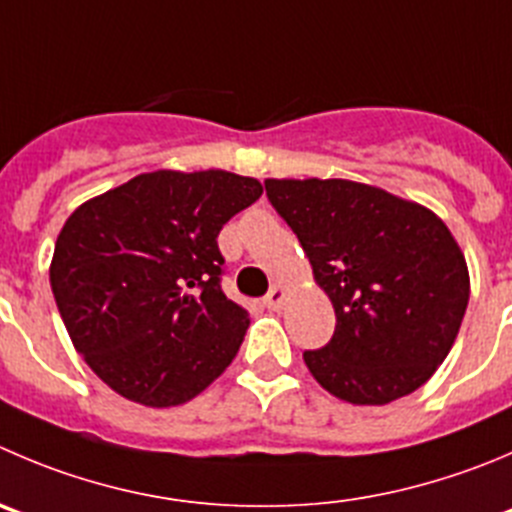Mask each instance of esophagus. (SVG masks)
<instances>
[{"instance_id":"obj_1","label":"esophagus","mask_w":512,"mask_h":512,"mask_svg":"<svg viewBox=\"0 0 512 512\" xmlns=\"http://www.w3.org/2000/svg\"><path fill=\"white\" fill-rule=\"evenodd\" d=\"M284 301H286V289L281 284H276V286H271V291L266 294L264 304H266V309L279 311L281 306H284Z\"/></svg>"}]
</instances>
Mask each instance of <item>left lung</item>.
<instances>
[{
  "label": "left lung",
  "instance_id": "8db88e82",
  "mask_svg": "<svg viewBox=\"0 0 512 512\" xmlns=\"http://www.w3.org/2000/svg\"><path fill=\"white\" fill-rule=\"evenodd\" d=\"M266 196L299 238L337 314L316 382L349 405L420 389L455 344L470 299L465 256L437 213L344 178H269Z\"/></svg>",
  "mask_w": 512,
  "mask_h": 512
}]
</instances>
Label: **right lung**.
I'll return each mask as SVG.
<instances>
[{"instance_id":"obj_1","label":"right lung","mask_w":512,"mask_h":512,"mask_svg":"<svg viewBox=\"0 0 512 512\" xmlns=\"http://www.w3.org/2000/svg\"><path fill=\"white\" fill-rule=\"evenodd\" d=\"M261 193L228 170H155L67 218L52 294L75 349L120 397L186 405L233 362L248 311L223 294L216 238Z\"/></svg>"}]
</instances>
